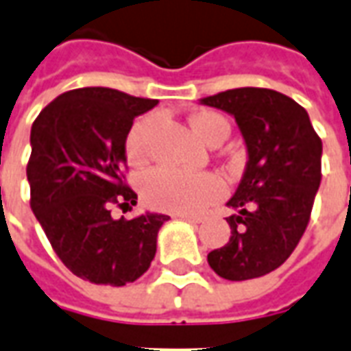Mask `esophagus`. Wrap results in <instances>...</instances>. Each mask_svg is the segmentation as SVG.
Masks as SVG:
<instances>
[{
  "label": "esophagus",
  "instance_id": "esophagus-1",
  "mask_svg": "<svg viewBox=\"0 0 351 351\" xmlns=\"http://www.w3.org/2000/svg\"><path fill=\"white\" fill-rule=\"evenodd\" d=\"M180 220L190 221V223H201V221H203V218H199V216H188V214H182V216H180Z\"/></svg>",
  "mask_w": 351,
  "mask_h": 351
}]
</instances>
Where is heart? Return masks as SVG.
<instances>
[{
  "mask_svg": "<svg viewBox=\"0 0 351 351\" xmlns=\"http://www.w3.org/2000/svg\"><path fill=\"white\" fill-rule=\"evenodd\" d=\"M154 118L146 116L133 123L125 150L133 161H143L148 154ZM191 128L201 141L210 145L213 141L229 135V123L223 116L199 110L191 116ZM223 182L213 173H184L171 167H158L143 178V195L156 208L178 214H195L221 197Z\"/></svg>",
  "mask_w": 351,
  "mask_h": 351,
  "instance_id": "1",
  "label": "heart"
}]
</instances>
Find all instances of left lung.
I'll return each mask as SVG.
<instances>
[{
    "instance_id": "left-lung-1",
    "label": "left lung",
    "mask_w": 351,
    "mask_h": 351,
    "mask_svg": "<svg viewBox=\"0 0 351 351\" xmlns=\"http://www.w3.org/2000/svg\"><path fill=\"white\" fill-rule=\"evenodd\" d=\"M201 105L235 118L246 145V167L226 205L231 239L208 254L226 280L259 278L278 269L301 241L322 180V138L308 112L284 93L235 88Z\"/></svg>"
}]
</instances>
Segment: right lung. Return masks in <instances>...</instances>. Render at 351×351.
Returning a JSON list of instances; mask_svg holds the SVG:
<instances>
[{
  "label": "right lung",
  "mask_w": 351,
  "mask_h": 351,
  "mask_svg": "<svg viewBox=\"0 0 351 351\" xmlns=\"http://www.w3.org/2000/svg\"><path fill=\"white\" fill-rule=\"evenodd\" d=\"M158 99L112 88L71 90L43 108L32 125L27 182L32 210L64 265L79 278L125 286L148 271L169 216L114 220L110 206L137 205L123 186L125 138L133 118Z\"/></svg>",
  "instance_id": "right-lung-1"
}]
</instances>
